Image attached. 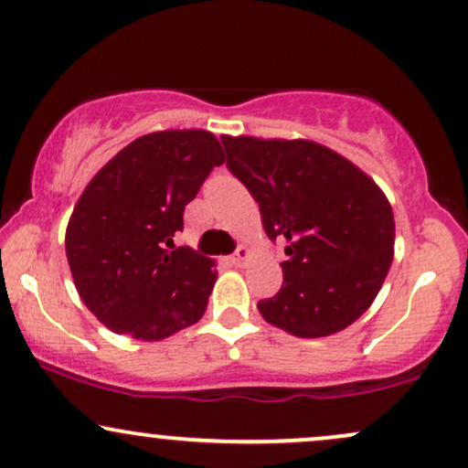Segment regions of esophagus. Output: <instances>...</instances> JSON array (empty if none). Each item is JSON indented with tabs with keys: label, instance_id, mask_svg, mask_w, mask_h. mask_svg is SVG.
<instances>
[{
	"label": "esophagus",
	"instance_id": "1",
	"mask_svg": "<svg viewBox=\"0 0 468 468\" xmlns=\"http://www.w3.org/2000/svg\"><path fill=\"white\" fill-rule=\"evenodd\" d=\"M250 257H252V252L246 249V246H239L238 250H235V255L230 257V261H233V266H246V263L250 261Z\"/></svg>",
	"mask_w": 468,
	"mask_h": 468
}]
</instances>
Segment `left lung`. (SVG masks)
I'll list each match as a JSON object with an SVG mask.
<instances>
[{"mask_svg":"<svg viewBox=\"0 0 468 468\" xmlns=\"http://www.w3.org/2000/svg\"><path fill=\"white\" fill-rule=\"evenodd\" d=\"M229 170L259 202L270 239H285L283 285L259 314L296 337L346 329L373 305L395 257L386 194L356 163L309 139L222 134Z\"/></svg>","mask_w":468,"mask_h":468,"instance_id":"8db88e82","label":"left lung"}]
</instances>
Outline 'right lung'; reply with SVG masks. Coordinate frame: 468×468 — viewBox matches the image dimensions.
<instances>
[{
  "label": "right lung",
  "instance_id": "right-lung-1",
  "mask_svg": "<svg viewBox=\"0 0 468 468\" xmlns=\"http://www.w3.org/2000/svg\"><path fill=\"white\" fill-rule=\"evenodd\" d=\"M224 150L209 131L134 139L89 180L73 207L65 252L82 303L111 331L159 342L196 324L216 285V261L174 246L185 205Z\"/></svg>",
  "mask_w": 468,
  "mask_h": 468
}]
</instances>
